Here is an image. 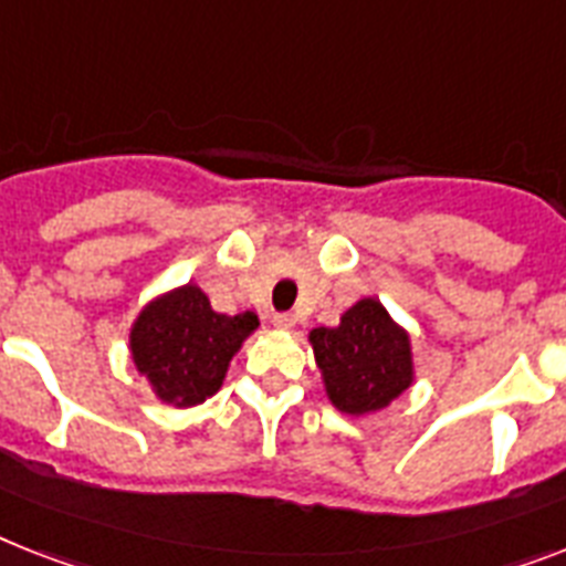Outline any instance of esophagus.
<instances>
[{
  "label": "esophagus",
  "instance_id": "obj_1",
  "mask_svg": "<svg viewBox=\"0 0 566 566\" xmlns=\"http://www.w3.org/2000/svg\"><path fill=\"white\" fill-rule=\"evenodd\" d=\"M272 324L277 326V329H292V326H294V317L289 315V312H280V315L272 317Z\"/></svg>",
  "mask_w": 566,
  "mask_h": 566
}]
</instances>
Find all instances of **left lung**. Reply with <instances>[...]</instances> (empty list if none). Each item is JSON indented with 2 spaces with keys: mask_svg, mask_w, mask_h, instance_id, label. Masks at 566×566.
<instances>
[{
  "mask_svg": "<svg viewBox=\"0 0 566 566\" xmlns=\"http://www.w3.org/2000/svg\"><path fill=\"white\" fill-rule=\"evenodd\" d=\"M310 344L326 399L347 417L390 408L417 381L410 333L376 297L353 303L338 326L312 329Z\"/></svg>",
  "mask_w": 566,
  "mask_h": 566,
  "instance_id": "left-lung-1",
  "label": "left lung"
}]
</instances>
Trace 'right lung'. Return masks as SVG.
<instances>
[{
    "mask_svg": "<svg viewBox=\"0 0 566 566\" xmlns=\"http://www.w3.org/2000/svg\"><path fill=\"white\" fill-rule=\"evenodd\" d=\"M256 326L254 312L219 315L202 289L185 283L144 303L129 324L126 347L158 401L193 408L222 387L231 358Z\"/></svg>",
    "mask_w": 566,
    "mask_h": 566,
    "instance_id": "add662e5",
    "label": "right lung"
}]
</instances>
